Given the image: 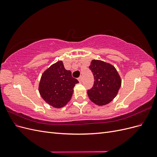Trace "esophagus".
Here are the masks:
<instances>
[{
	"label": "esophagus",
	"instance_id": "34e87169",
	"mask_svg": "<svg viewBox=\"0 0 157 157\" xmlns=\"http://www.w3.org/2000/svg\"><path fill=\"white\" fill-rule=\"evenodd\" d=\"M78 80L79 82H82V76H80V77H78Z\"/></svg>",
	"mask_w": 157,
	"mask_h": 157
}]
</instances>
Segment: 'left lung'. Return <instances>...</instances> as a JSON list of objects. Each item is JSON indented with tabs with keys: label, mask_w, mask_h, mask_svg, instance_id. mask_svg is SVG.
<instances>
[{
	"label": "left lung",
	"mask_w": 157,
	"mask_h": 157,
	"mask_svg": "<svg viewBox=\"0 0 157 157\" xmlns=\"http://www.w3.org/2000/svg\"><path fill=\"white\" fill-rule=\"evenodd\" d=\"M94 75L93 87L88 90L90 100L98 105H105L116 97L121 86V78L110 63L93 59L89 66Z\"/></svg>",
	"instance_id": "left-lung-1"
}]
</instances>
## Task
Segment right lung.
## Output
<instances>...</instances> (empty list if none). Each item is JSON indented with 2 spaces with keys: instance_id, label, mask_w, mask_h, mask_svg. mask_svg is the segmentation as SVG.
Instances as JSON below:
<instances>
[{
  "instance_id": "add662e5",
  "label": "right lung",
  "mask_w": 157,
  "mask_h": 157,
  "mask_svg": "<svg viewBox=\"0 0 157 157\" xmlns=\"http://www.w3.org/2000/svg\"><path fill=\"white\" fill-rule=\"evenodd\" d=\"M78 83L70 71L66 70L62 61L52 65L42 75L39 91L42 99L55 108L65 106L70 100L73 88Z\"/></svg>"
}]
</instances>
